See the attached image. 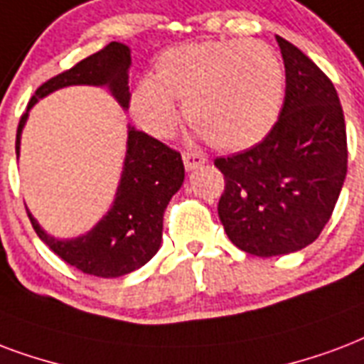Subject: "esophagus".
<instances>
[{
    "mask_svg": "<svg viewBox=\"0 0 364 364\" xmlns=\"http://www.w3.org/2000/svg\"><path fill=\"white\" fill-rule=\"evenodd\" d=\"M183 164L188 171L200 168L202 164H206V156L200 152H183Z\"/></svg>",
    "mask_w": 364,
    "mask_h": 364,
    "instance_id": "esophagus-1",
    "label": "esophagus"
}]
</instances>
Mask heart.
Masks as SVG:
<instances>
[{"mask_svg":"<svg viewBox=\"0 0 364 364\" xmlns=\"http://www.w3.org/2000/svg\"><path fill=\"white\" fill-rule=\"evenodd\" d=\"M284 97L279 55L259 40L200 41L171 47L156 76L139 80L133 114L146 132L168 137L179 122L177 101L202 135L223 151L257 145L273 129Z\"/></svg>","mask_w":364,"mask_h":364,"instance_id":"b5f03b06","label":"heart"}]
</instances>
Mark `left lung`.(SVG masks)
<instances>
[{
  "label": "left lung",
  "instance_id": "1",
  "mask_svg": "<svg viewBox=\"0 0 364 364\" xmlns=\"http://www.w3.org/2000/svg\"><path fill=\"white\" fill-rule=\"evenodd\" d=\"M287 95L262 143L218 158L225 191L218 213L231 242L252 256L292 254L317 240L348 173L346 120L334 85L281 36Z\"/></svg>",
  "mask_w": 364,
  "mask_h": 364
}]
</instances>
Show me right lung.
<instances>
[{
  "label": "right lung",
  "mask_w": 364,
  "mask_h": 364,
  "mask_svg": "<svg viewBox=\"0 0 364 364\" xmlns=\"http://www.w3.org/2000/svg\"><path fill=\"white\" fill-rule=\"evenodd\" d=\"M129 47L112 41L70 70L47 80L30 99L21 118L16 129V156L21 152V135L30 108L53 91L68 85L108 87L122 108L129 107ZM183 179L185 168L179 152L127 126L126 158L114 202L91 231L76 238H55L41 229L28 208L26 212L38 237L60 259L85 274L116 279L143 267L160 250L164 210L181 188Z\"/></svg>",
  "instance_id": "right-lung-1"
}]
</instances>
